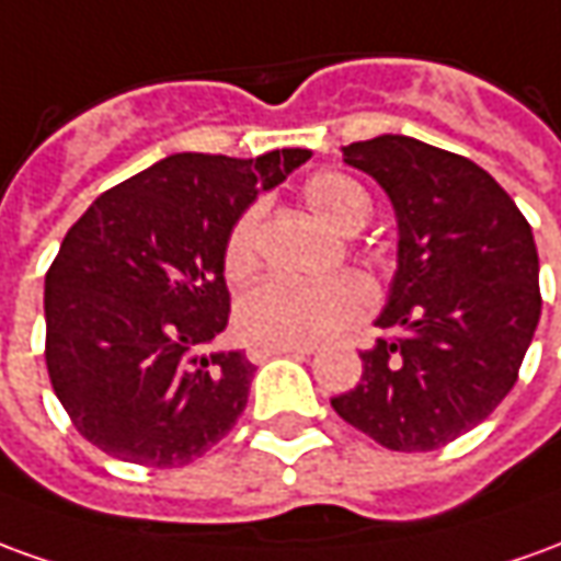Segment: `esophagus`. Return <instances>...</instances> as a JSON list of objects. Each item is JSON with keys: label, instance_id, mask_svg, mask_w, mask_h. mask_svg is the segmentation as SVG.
<instances>
[{"label": "esophagus", "instance_id": "34e87169", "mask_svg": "<svg viewBox=\"0 0 561 561\" xmlns=\"http://www.w3.org/2000/svg\"><path fill=\"white\" fill-rule=\"evenodd\" d=\"M316 346H252L249 348V358L254 364L267 362V358H276V355H312Z\"/></svg>", "mask_w": 561, "mask_h": 561}]
</instances>
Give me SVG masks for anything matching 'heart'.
<instances>
[{"instance_id":"heart-1","label":"heart","mask_w":561,"mask_h":561,"mask_svg":"<svg viewBox=\"0 0 561 561\" xmlns=\"http://www.w3.org/2000/svg\"><path fill=\"white\" fill-rule=\"evenodd\" d=\"M304 203L319 221L352 237L370 221V197L358 182L340 172H319L304 185ZM257 206H249L230 227L225 242V273L245 279L257 267ZM374 291L362 276H334L321 282L267 279L242 294L237 328L257 346H316L367 316Z\"/></svg>"}]
</instances>
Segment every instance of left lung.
<instances>
[{
	"label": "left lung",
	"mask_w": 561,
	"mask_h": 561,
	"mask_svg": "<svg viewBox=\"0 0 561 561\" xmlns=\"http://www.w3.org/2000/svg\"><path fill=\"white\" fill-rule=\"evenodd\" d=\"M398 218V270L364 348L362 382L336 416L398 453L440 449L477 428L516 382L540 319L538 249L507 191L473 160L410 136L343 148Z\"/></svg>",
	"instance_id": "8db88e82"
}]
</instances>
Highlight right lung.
Segmentation results:
<instances>
[{"label": "right lung", "mask_w": 561, "mask_h": 561, "mask_svg": "<svg viewBox=\"0 0 561 561\" xmlns=\"http://www.w3.org/2000/svg\"><path fill=\"white\" fill-rule=\"evenodd\" d=\"M307 148L170 154L93 199L45 276V362L78 434L108 456L179 468L237 425L245 352H203L230 319L225 242Z\"/></svg>", "instance_id": "obj_1"}]
</instances>
